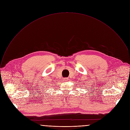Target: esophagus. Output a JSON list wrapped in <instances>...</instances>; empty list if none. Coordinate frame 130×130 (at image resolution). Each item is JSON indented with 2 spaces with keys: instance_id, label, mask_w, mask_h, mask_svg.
I'll list each match as a JSON object with an SVG mask.
<instances>
[{
  "instance_id": "obj_1",
  "label": "esophagus",
  "mask_w": 130,
  "mask_h": 130,
  "mask_svg": "<svg viewBox=\"0 0 130 130\" xmlns=\"http://www.w3.org/2000/svg\"><path fill=\"white\" fill-rule=\"evenodd\" d=\"M64 81H68V78H64Z\"/></svg>"
}]
</instances>
